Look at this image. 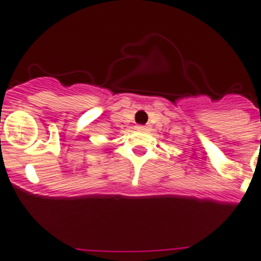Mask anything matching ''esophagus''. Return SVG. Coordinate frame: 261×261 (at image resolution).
I'll use <instances>...</instances> for the list:
<instances>
[{
    "mask_svg": "<svg viewBox=\"0 0 261 261\" xmlns=\"http://www.w3.org/2000/svg\"><path fill=\"white\" fill-rule=\"evenodd\" d=\"M136 128L139 129V130H149V129H150V126L149 125H137Z\"/></svg>",
    "mask_w": 261,
    "mask_h": 261,
    "instance_id": "esophagus-1",
    "label": "esophagus"
}]
</instances>
